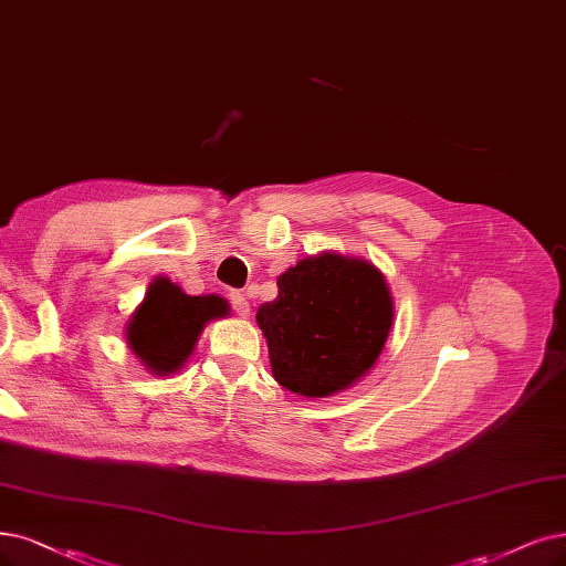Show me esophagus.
<instances>
[{"label":"esophagus","instance_id":"1","mask_svg":"<svg viewBox=\"0 0 566 566\" xmlns=\"http://www.w3.org/2000/svg\"><path fill=\"white\" fill-rule=\"evenodd\" d=\"M230 303H233V310L238 312V317L249 319V315H251V305H249V301H247L242 294H233V296H230Z\"/></svg>","mask_w":566,"mask_h":566}]
</instances>
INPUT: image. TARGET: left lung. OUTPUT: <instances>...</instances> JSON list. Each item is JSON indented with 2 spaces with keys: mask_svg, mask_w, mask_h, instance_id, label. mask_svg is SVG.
<instances>
[{
  "mask_svg": "<svg viewBox=\"0 0 566 566\" xmlns=\"http://www.w3.org/2000/svg\"><path fill=\"white\" fill-rule=\"evenodd\" d=\"M277 286V298L256 312L272 378L305 399H328L364 380L394 324L380 268L322 251L284 270Z\"/></svg>",
  "mask_w": 566,
  "mask_h": 566,
  "instance_id": "left-lung-1",
  "label": "left lung"
}]
</instances>
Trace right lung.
Masks as SVG:
<instances>
[{"instance_id": "add662e5", "label": "right lung", "mask_w": 566, "mask_h": 566, "mask_svg": "<svg viewBox=\"0 0 566 566\" xmlns=\"http://www.w3.org/2000/svg\"><path fill=\"white\" fill-rule=\"evenodd\" d=\"M230 315V305L217 294L188 296L163 275L146 286L144 301L125 324V343L151 375L179 373L209 322Z\"/></svg>"}]
</instances>
